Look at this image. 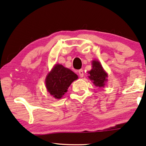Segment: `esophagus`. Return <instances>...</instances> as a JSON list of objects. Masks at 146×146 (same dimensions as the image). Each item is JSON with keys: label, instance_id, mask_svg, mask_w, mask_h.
<instances>
[{"label": "esophagus", "instance_id": "obj_1", "mask_svg": "<svg viewBox=\"0 0 146 146\" xmlns=\"http://www.w3.org/2000/svg\"><path fill=\"white\" fill-rule=\"evenodd\" d=\"M78 74H79V76H80L81 77V78L84 77V73L83 69H80V70H78Z\"/></svg>", "mask_w": 146, "mask_h": 146}]
</instances>
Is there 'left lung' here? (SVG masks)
<instances>
[{"label": "left lung", "instance_id": "left-lung-1", "mask_svg": "<svg viewBox=\"0 0 146 146\" xmlns=\"http://www.w3.org/2000/svg\"><path fill=\"white\" fill-rule=\"evenodd\" d=\"M89 78L93 84L98 87H104L105 82L107 81V74L103 68L101 63L98 60L92 61V69L88 72Z\"/></svg>", "mask_w": 146, "mask_h": 146}]
</instances>
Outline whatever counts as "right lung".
<instances>
[{
    "mask_svg": "<svg viewBox=\"0 0 146 146\" xmlns=\"http://www.w3.org/2000/svg\"><path fill=\"white\" fill-rule=\"evenodd\" d=\"M78 78L71 70L61 64H55L46 77V88L53 98L60 99L67 92L70 84Z\"/></svg>",
    "mask_w": 146,
    "mask_h": 146,
    "instance_id": "right-lung-1",
    "label": "right lung"
}]
</instances>
